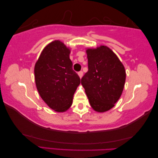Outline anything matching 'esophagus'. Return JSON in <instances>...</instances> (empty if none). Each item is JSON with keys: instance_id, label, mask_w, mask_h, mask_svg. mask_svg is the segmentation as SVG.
Instances as JSON below:
<instances>
[{"instance_id": "esophagus-1", "label": "esophagus", "mask_w": 158, "mask_h": 158, "mask_svg": "<svg viewBox=\"0 0 158 158\" xmlns=\"http://www.w3.org/2000/svg\"><path fill=\"white\" fill-rule=\"evenodd\" d=\"M78 74L79 77H80V78H82V76H83V72H79L78 73Z\"/></svg>"}]
</instances>
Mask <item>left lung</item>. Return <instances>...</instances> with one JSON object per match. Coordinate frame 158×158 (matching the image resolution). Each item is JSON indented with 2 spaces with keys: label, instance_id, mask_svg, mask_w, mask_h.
<instances>
[{
  "label": "left lung",
  "instance_id": "obj_1",
  "mask_svg": "<svg viewBox=\"0 0 158 158\" xmlns=\"http://www.w3.org/2000/svg\"><path fill=\"white\" fill-rule=\"evenodd\" d=\"M86 52L89 70L81 84L93 110L104 112L113 108L121 97L126 78L125 67L106 46L87 48Z\"/></svg>",
  "mask_w": 158,
  "mask_h": 158
}]
</instances>
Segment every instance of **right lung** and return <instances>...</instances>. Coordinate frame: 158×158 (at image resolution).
<instances>
[{
  "label": "right lung",
  "mask_w": 158,
  "mask_h": 158,
  "mask_svg": "<svg viewBox=\"0 0 158 158\" xmlns=\"http://www.w3.org/2000/svg\"><path fill=\"white\" fill-rule=\"evenodd\" d=\"M70 52L62 41H53L44 48L35 65L39 94L50 108L59 112L70 108L80 83L79 76L72 69Z\"/></svg>",
  "instance_id": "obj_1"
}]
</instances>
